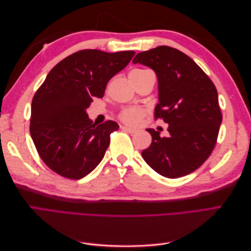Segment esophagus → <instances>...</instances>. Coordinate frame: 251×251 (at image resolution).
Masks as SVG:
<instances>
[{"label": "esophagus", "mask_w": 251, "mask_h": 251, "mask_svg": "<svg viewBox=\"0 0 251 251\" xmlns=\"http://www.w3.org/2000/svg\"><path fill=\"white\" fill-rule=\"evenodd\" d=\"M121 128H123V130H125V131H126V132H128V133H131V134H133V133H135V132H136L135 128L128 127V126H123Z\"/></svg>", "instance_id": "esophagus-1"}]
</instances>
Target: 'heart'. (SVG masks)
<instances>
[{
  "label": "heart",
  "mask_w": 251,
  "mask_h": 251,
  "mask_svg": "<svg viewBox=\"0 0 251 251\" xmlns=\"http://www.w3.org/2000/svg\"><path fill=\"white\" fill-rule=\"evenodd\" d=\"M149 72L146 69H133L130 72V77H137L142 75L143 73ZM144 115V110L138 107H128L121 111L119 118L123 123L128 126H137L140 124V121Z\"/></svg>",
  "instance_id": "heart-1"
}]
</instances>
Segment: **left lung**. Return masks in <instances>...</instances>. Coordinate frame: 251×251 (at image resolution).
<instances>
[{
  "label": "left lung",
  "instance_id": "left-lung-1",
  "mask_svg": "<svg viewBox=\"0 0 251 251\" xmlns=\"http://www.w3.org/2000/svg\"><path fill=\"white\" fill-rule=\"evenodd\" d=\"M133 63L155 71L159 93L155 118H162L170 133L161 137L148 128L151 143L142 151V158L166 178L193 173L210 156L222 123L214 82L191 57L169 46L140 52Z\"/></svg>",
  "mask_w": 251,
  "mask_h": 251
}]
</instances>
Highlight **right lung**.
<instances>
[{
	"label": "right lung",
	"instance_id": "obj_1",
	"mask_svg": "<svg viewBox=\"0 0 251 251\" xmlns=\"http://www.w3.org/2000/svg\"><path fill=\"white\" fill-rule=\"evenodd\" d=\"M134 51L108 53L86 49L52 68L31 103L30 134L42 160L65 178L78 180L100 164L119 126H96L87 109L103 97L108 81L134 56Z\"/></svg>",
	"mask_w": 251,
	"mask_h": 251
}]
</instances>
